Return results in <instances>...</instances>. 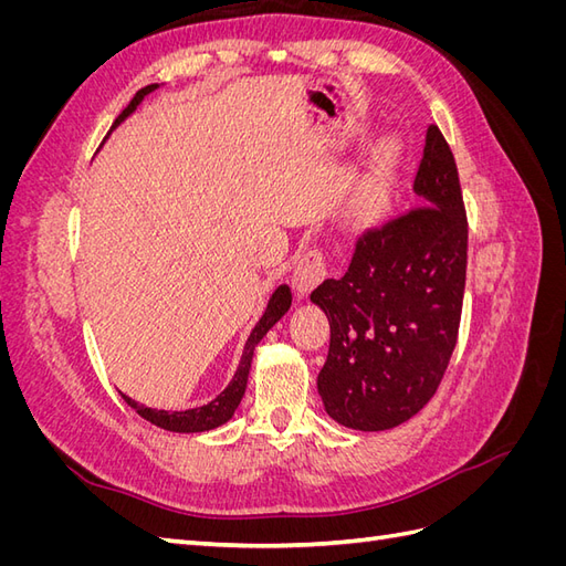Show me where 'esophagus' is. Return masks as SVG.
<instances>
[{
	"label": "esophagus",
	"instance_id": "esophagus-1",
	"mask_svg": "<svg viewBox=\"0 0 566 566\" xmlns=\"http://www.w3.org/2000/svg\"><path fill=\"white\" fill-rule=\"evenodd\" d=\"M325 276H328V266H325L323 252L318 248L304 250L295 264V271H293L295 293L300 297H306Z\"/></svg>",
	"mask_w": 566,
	"mask_h": 566
}]
</instances>
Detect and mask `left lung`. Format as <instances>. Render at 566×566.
<instances>
[{
	"label": "left lung",
	"instance_id": "left-lung-1",
	"mask_svg": "<svg viewBox=\"0 0 566 566\" xmlns=\"http://www.w3.org/2000/svg\"><path fill=\"white\" fill-rule=\"evenodd\" d=\"M413 193V208L356 238L345 276L312 293L331 321L318 394L328 416L352 430L380 432L413 418L455 349L468 214L437 125L427 129Z\"/></svg>",
	"mask_w": 566,
	"mask_h": 566
}]
</instances>
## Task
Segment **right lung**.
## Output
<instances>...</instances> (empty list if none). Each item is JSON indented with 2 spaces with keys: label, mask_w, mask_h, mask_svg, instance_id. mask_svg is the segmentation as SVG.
<instances>
[{
  "label": "right lung",
  "mask_w": 566,
  "mask_h": 566,
  "mask_svg": "<svg viewBox=\"0 0 566 566\" xmlns=\"http://www.w3.org/2000/svg\"><path fill=\"white\" fill-rule=\"evenodd\" d=\"M158 84H148V87L136 92V96L129 101V106L117 115L115 125L117 127L119 123L127 115H132L136 111V106L142 104L144 96L156 92ZM290 302H293V295H290V287L287 285H281L276 287V293L271 295L269 304H266V312L264 316L260 318V323L254 325L248 342H245V349H243V356H241V364H238V370L233 375V380L229 382V387L219 394L217 399H212L210 403L205 406H198V408H188V410H156V408H146L142 403H136L134 399H129L127 394H123V399L127 401V406H132L136 413H139L144 420L153 422L156 427H163V430H169V432H208V430H214V427L224 424L227 420H231V416L235 413L238 403H241L243 394H245V385H248V373H250V364H252V354H254V347L260 345V339L269 333V328H273V323H276L287 310H290Z\"/></svg>",
  "instance_id": "obj_1"
}]
</instances>
